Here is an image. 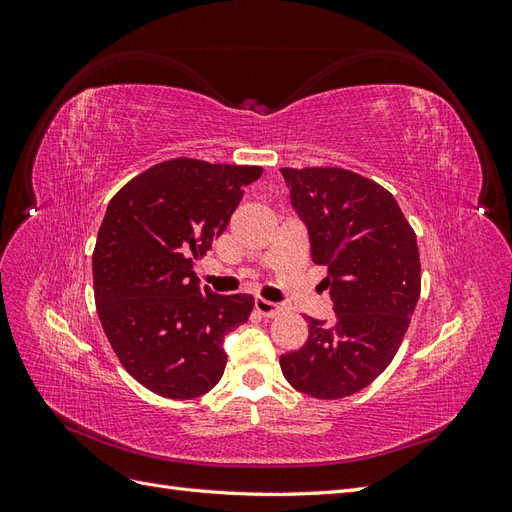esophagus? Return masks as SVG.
I'll list each match as a JSON object with an SVG mask.
<instances>
[{
  "instance_id": "obj_1",
  "label": "esophagus",
  "mask_w": 512,
  "mask_h": 512,
  "mask_svg": "<svg viewBox=\"0 0 512 512\" xmlns=\"http://www.w3.org/2000/svg\"><path fill=\"white\" fill-rule=\"evenodd\" d=\"M254 309H256V312H258L260 316H265V318H273V316H277V314L282 312L280 305L271 303V301H267V299H256V301H254Z\"/></svg>"
}]
</instances>
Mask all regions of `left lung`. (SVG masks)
I'll return each instance as SVG.
<instances>
[{"label": "left lung", "mask_w": 512, "mask_h": 512, "mask_svg": "<svg viewBox=\"0 0 512 512\" xmlns=\"http://www.w3.org/2000/svg\"><path fill=\"white\" fill-rule=\"evenodd\" d=\"M312 260L327 267L335 318H307L301 350L280 356L294 389L316 399L359 393L389 367L421 294L416 235L397 200L344 168H282Z\"/></svg>", "instance_id": "left-lung-1"}]
</instances>
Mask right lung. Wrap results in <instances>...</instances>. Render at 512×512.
I'll list each match as a JSON object with an SVG mask.
<instances>
[{"label": "right lung", "instance_id": "add662e5", "mask_svg": "<svg viewBox=\"0 0 512 512\" xmlns=\"http://www.w3.org/2000/svg\"><path fill=\"white\" fill-rule=\"evenodd\" d=\"M260 175V166L177 158L108 203L91 260L96 307L117 359L145 389L192 399L220 382L224 335L250 318L254 297L200 288L192 269Z\"/></svg>", "mask_w": 512, "mask_h": 512}]
</instances>
